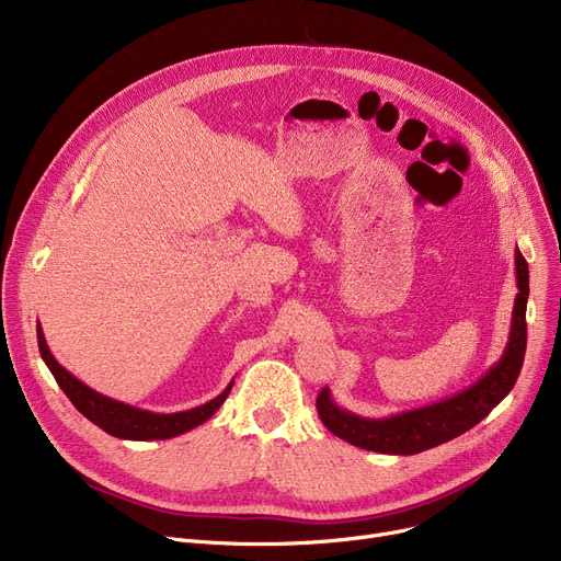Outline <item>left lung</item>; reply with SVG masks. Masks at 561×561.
<instances>
[{
  "mask_svg": "<svg viewBox=\"0 0 561 561\" xmlns=\"http://www.w3.org/2000/svg\"><path fill=\"white\" fill-rule=\"evenodd\" d=\"M516 286L518 293L514 302L510 343L500 362L489 368V373L482 375L473 387H468L448 400H440L423 409H411L389 419H362L357 414H350V411L341 409L332 400L330 389L325 387L316 398V409L322 425L339 438L347 440V444L381 455H419L476 427L514 389L525 359V309L529 296V271L518 248Z\"/></svg>",
  "mask_w": 561,
  "mask_h": 561,
  "instance_id": "8db88e82",
  "label": "left lung"
}]
</instances>
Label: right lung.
Returning <instances> with one entry per match:
<instances>
[{
    "mask_svg": "<svg viewBox=\"0 0 561 561\" xmlns=\"http://www.w3.org/2000/svg\"><path fill=\"white\" fill-rule=\"evenodd\" d=\"M36 332H38L41 357L47 364V368L51 370L56 385L64 389V393L70 398V402L81 411L88 421L95 423L106 434L117 436V438L154 440V438H172L176 434H184V432L202 425L204 421H209L233 387V381H231V385L211 402L188 409V411H180V414H154V411H145V409H138V407H131L125 402L111 400V398L93 391L91 387H85L83 381H79L75 375H70L61 364L54 359V355L45 343V334H43L41 325L36 328Z\"/></svg>",
    "mask_w": 561,
    "mask_h": 561,
    "instance_id": "obj_1",
    "label": "right lung"
}]
</instances>
